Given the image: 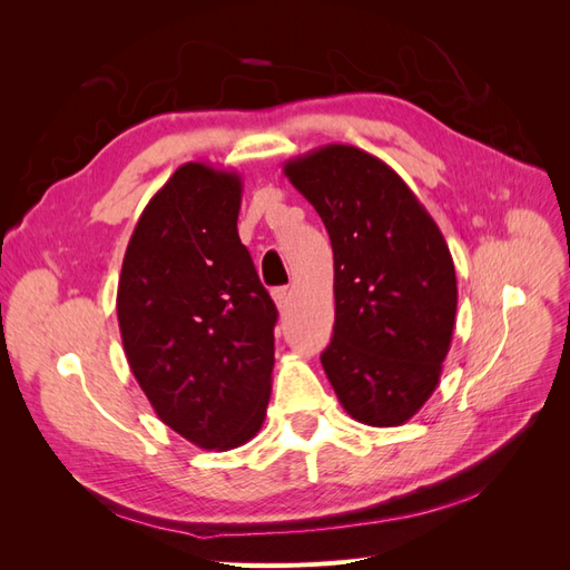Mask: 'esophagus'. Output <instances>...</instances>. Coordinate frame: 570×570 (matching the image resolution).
<instances>
[{"instance_id":"34e87169","label":"esophagus","mask_w":570,"mask_h":570,"mask_svg":"<svg viewBox=\"0 0 570 570\" xmlns=\"http://www.w3.org/2000/svg\"><path fill=\"white\" fill-rule=\"evenodd\" d=\"M287 299H289V287H275L273 289V302H275V306L281 308V312H285Z\"/></svg>"}]
</instances>
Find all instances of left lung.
<instances>
[{
    "label": "left lung",
    "mask_w": 570,
    "mask_h": 570,
    "mask_svg": "<svg viewBox=\"0 0 570 570\" xmlns=\"http://www.w3.org/2000/svg\"><path fill=\"white\" fill-rule=\"evenodd\" d=\"M331 235L335 325L321 354L358 423H406L435 392L452 347L456 271L438 223L394 170L352 145L283 166Z\"/></svg>",
    "instance_id": "1"
}]
</instances>
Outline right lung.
Wrapping results in <instances>:
<instances>
[{"label":"right lung","mask_w":570,"mask_h":570,"mask_svg":"<svg viewBox=\"0 0 570 570\" xmlns=\"http://www.w3.org/2000/svg\"><path fill=\"white\" fill-rule=\"evenodd\" d=\"M243 178L187 161L149 199L120 268L124 350L157 416L228 452L264 425L278 321L239 243Z\"/></svg>","instance_id":"obj_1"}]
</instances>
